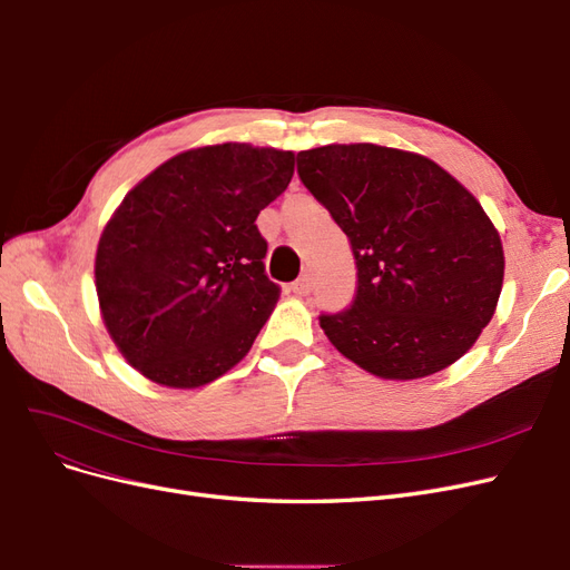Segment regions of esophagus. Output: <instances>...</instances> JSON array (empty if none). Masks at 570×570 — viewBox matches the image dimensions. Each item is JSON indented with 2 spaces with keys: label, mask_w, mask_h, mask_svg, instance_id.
Returning <instances> with one entry per match:
<instances>
[{
  "label": "esophagus",
  "mask_w": 570,
  "mask_h": 570,
  "mask_svg": "<svg viewBox=\"0 0 570 570\" xmlns=\"http://www.w3.org/2000/svg\"><path fill=\"white\" fill-rule=\"evenodd\" d=\"M289 289H292V295H297V297H306L308 292H312V278H308V275L304 273L302 278H297L295 283L289 285Z\"/></svg>",
  "instance_id": "34e87169"
}]
</instances>
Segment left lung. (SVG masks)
<instances>
[{"label":"left lung","mask_w":570,"mask_h":570,"mask_svg":"<svg viewBox=\"0 0 570 570\" xmlns=\"http://www.w3.org/2000/svg\"><path fill=\"white\" fill-rule=\"evenodd\" d=\"M297 174L356 258L354 304L321 316L333 347L385 381L469 352L504 283L502 239L469 189L421 154L371 142L299 151Z\"/></svg>","instance_id":"obj_1"}]
</instances>
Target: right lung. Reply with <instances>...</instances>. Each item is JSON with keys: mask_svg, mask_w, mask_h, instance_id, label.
<instances>
[{"mask_svg": "<svg viewBox=\"0 0 570 570\" xmlns=\"http://www.w3.org/2000/svg\"><path fill=\"white\" fill-rule=\"evenodd\" d=\"M292 174V151L223 142L176 154L120 202L95 287L118 352L151 383L202 387L247 356L281 297L254 220Z\"/></svg>", "mask_w": 570, "mask_h": 570, "instance_id": "right-lung-1", "label": "right lung"}]
</instances>
